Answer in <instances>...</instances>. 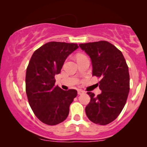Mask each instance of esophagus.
Instances as JSON below:
<instances>
[{
  "label": "esophagus",
  "mask_w": 147,
  "mask_h": 147,
  "mask_svg": "<svg viewBox=\"0 0 147 147\" xmlns=\"http://www.w3.org/2000/svg\"><path fill=\"white\" fill-rule=\"evenodd\" d=\"M77 93H78V95H82V94L84 93V91L82 90H77Z\"/></svg>",
  "instance_id": "obj_1"
}]
</instances>
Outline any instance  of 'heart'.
<instances>
[{"label":"heart","mask_w":147,"mask_h":147,"mask_svg":"<svg viewBox=\"0 0 147 147\" xmlns=\"http://www.w3.org/2000/svg\"><path fill=\"white\" fill-rule=\"evenodd\" d=\"M85 57V56H84V55H79L78 56H77V59L80 58V57Z\"/></svg>","instance_id":"obj_1"}]
</instances>
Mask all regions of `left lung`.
I'll list each match as a JSON object with an SVG mask.
<instances>
[{"mask_svg": "<svg viewBox=\"0 0 147 147\" xmlns=\"http://www.w3.org/2000/svg\"><path fill=\"white\" fill-rule=\"evenodd\" d=\"M79 47L90 57L92 76L99 77L97 96L88 92L90 101L86 114L91 122L106 125L118 117L129 92V68L122 52L106 41L82 43Z\"/></svg>", "mask_w": 147, "mask_h": 147, "instance_id": "obj_1", "label": "left lung"}]
</instances>
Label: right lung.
Returning a JSON list of instances; mask_svg holds the SVG:
<instances>
[{
	"instance_id": "1",
	"label": "right lung",
	"mask_w": 147,
	"mask_h": 147,
	"mask_svg": "<svg viewBox=\"0 0 147 147\" xmlns=\"http://www.w3.org/2000/svg\"><path fill=\"white\" fill-rule=\"evenodd\" d=\"M78 48L76 43L48 42L35 50L30 59L25 77L26 94L34 113L44 124L56 125L68 117L77 91L63 90L55 86V76Z\"/></svg>"
}]
</instances>
